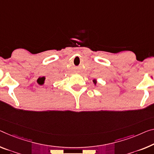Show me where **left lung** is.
Listing matches in <instances>:
<instances>
[{
    "label": "left lung",
    "mask_w": 154,
    "mask_h": 154,
    "mask_svg": "<svg viewBox=\"0 0 154 154\" xmlns=\"http://www.w3.org/2000/svg\"><path fill=\"white\" fill-rule=\"evenodd\" d=\"M93 82H94V85H96V83H97V82H96V80H95V79H94V80H93Z\"/></svg>",
    "instance_id": "1"
}]
</instances>
